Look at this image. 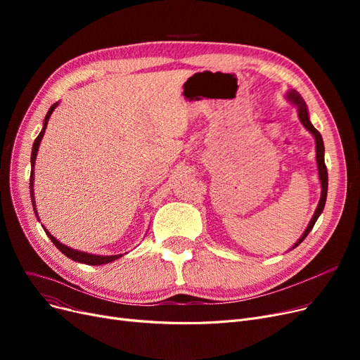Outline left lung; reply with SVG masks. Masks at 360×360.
<instances>
[{
    "label": "left lung",
    "instance_id": "8db88e82",
    "mask_svg": "<svg viewBox=\"0 0 360 360\" xmlns=\"http://www.w3.org/2000/svg\"><path fill=\"white\" fill-rule=\"evenodd\" d=\"M286 98L290 103H293L295 106H297V115H299V120L300 122L304 124V127L311 132V134L315 137V150H316V165H318V175H319V181H321V198H319V202H318V207L316 210L308 224V228L305 229L304 235L300 236V239L293 245V248H296L297 245L304 240L308 233L312 231L315 221L318 220L319 214L323 213L324 210V205H326V200H327V191H328V172H327V166H326V162H324V141H323V137H321V134L318 132V129L311 124L309 121V115H308V108H307V103L305 101L302 99L300 94L296 91V90H289Z\"/></svg>",
    "mask_w": 360,
    "mask_h": 360
}]
</instances>
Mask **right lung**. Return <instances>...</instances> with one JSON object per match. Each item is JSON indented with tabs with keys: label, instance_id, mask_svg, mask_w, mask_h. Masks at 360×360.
<instances>
[{
	"label": "right lung",
	"instance_id": "right-lung-1",
	"mask_svg": "<svg viewBox=\"0 0 360 360\" xmlns=\"http://www.w3.org/2000/svg\"><path fill=\"white\" fill-rule=\"evenodd\" d=\"M56 106H58V102L53 103V105L49 108V110H48V113H46V117H45V121H44V128H42V131L39 132V136L36 137V140H34V143H33V147H32V158H30V162H32V170H30V195H32V204H33L34 213H36V209H34V198H33V181H34V179H33V166H34L37 150H39V144H41V141H42V139H44V134H45V129H46L49 117L52 115V112H53V109H55ZM36 216H37V213H36ZM44 229H45V228H44ZM45 232H46V235L51 238V240L53 242L55 247L58 248L64 255H67V257L71 258L72 261H77V262H82V264H87V266H101V264H108V262H112V261L118 259L120 257H122L121 254H120V255H94V254H87V252H82V251H77V250H72V248L65 247V245H63L58 239H55L46 229H45Z\"/></svg>",
	"mask_w": 360,
	"mask_h": 360
}]
</instances>
